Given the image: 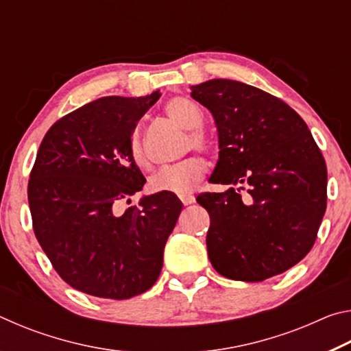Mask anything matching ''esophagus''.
Here are the masks:
<instances>
[{"instance_id":"obj_1","label":"esophagus","mask_w":351,"mask_h":351,"mask_svg":"<svg viewBox=\"0 0 351 351\" xmlns=\"http://www.w3.org/2000/svg\"><path fill=\"white\" fill-rule=\"evenodd\" d=\"M180 199L182 201L184 206H189V204H193L195 203V197L192 193H184V195H180Z\"/></svg>"}]
</instances>
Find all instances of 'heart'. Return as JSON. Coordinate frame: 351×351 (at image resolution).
<instances>
[{"mask_svg": "<svg viewBox=\"0 0 351 351\" xmlns=\"http://www.w3.org/2000/svg\"><path fill=\"white\" fill-rule=\"evenodd\" d=\"M164 111L171 122L176 125L189 130V133L184 139V152L195 150L210 153L213 148L212 139L207 136L203 130H199L204 123V116L201 112L199 106L192 102L187 97H173L170 99L164 106ZM130 154L133 161L139 165L141 169H150L152 161L148 158L147 148L144 144V138L138 128L133 130L128 139ZM206 162L198 156H190L182 159L181 162L173 165H167L158 170L156 173L150 176L148 187L153 192H169L175 195L189 193L198 186V182L203 180L206 175Z\"/></svg>", "mask_w": 351, "mask_h": 351, "instance_id": "1", "label": "heart"}]
</instances>
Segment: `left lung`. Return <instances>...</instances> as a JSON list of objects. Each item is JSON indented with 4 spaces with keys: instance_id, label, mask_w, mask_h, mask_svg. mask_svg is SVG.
Returning a JSON list of instances; mask_svg holds the SVG:
<instances>
[{
    "instance_id": "left-lung-1",
    "label": "left lung",
    "mask_w": 351,
    "mask_h": 351,
    "mask_svg": "<svg viewBox=\"0 0 351 351\" xmlns=\"http://www.w3.org/2000/svg\"><path fill=\"white\" fill-rule=\"evenodd\" d=\"M192 97L218 130L210 182L230 186L197 198L210 217L212 266L241 282L282 274L311 251L326 209V165L316 141L289 105L246 83L213 79L192 86Z\"/></svg>"
}]
</instances>
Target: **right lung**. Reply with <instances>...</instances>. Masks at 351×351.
I'll use <instances>...</instances> for the list:
<instances>
[{
  "instance_id": "obj_1",
  "label": "right lung",
  "mask_w": 351,
  "mask_h": 351,
  "mask_svg": "<svg viewBox=\"0 0 351 351\" xmlns=\"http://www.w3.org/2000/svg\"><path fill=\"white\" fill-rule=\"evenodd\" d=\"M159 96L94 100L58 119L40 144L27 184L34 232L57 274L85 294L130 299L162 269L181 201L159 192L121 212L145 184L130 134Z\"/></svg>"
}]
</instances>
